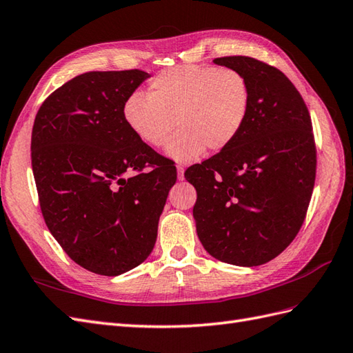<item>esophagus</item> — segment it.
I'll return each mask as SVG.
<instances>
[{
  "label": "esophagus",
  "instance_id": "1",
  "mask_svg": "<svg viewBox=\"0 0 353 353\" xmlns=\"http://www.w3.org/2000/svg\"><path fill=\"white\" fill-rule=\"evenodd\" d=\"M185 168L182 165H177V179L179 180H183L185 179Z\"/></svg>",
  "mask_w": 353,
  "mask_h": 353
}]
</instances>
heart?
Wrapping results in <instances>:
<instances>
[{
    "instance_id": "b5f03b06",
    "label": "heart",
    "mask_w": 353,
    "mask_h": 353,
    "mask_svg": "<svg viewBox=\"0 0 353 353\" xmlns=\"http://www.w3.org/2000/svg\"><path fill=\"white\" fill-rule=\"evenodd\" d=\"M250 107V88L240 71L227 67L180 65L158 74L148 97L131 94L122 116L131 132L150 148H161L173 131L165 157L189 164L205 148L219 152L239 137Z\"/></svg>"
}]
</instances>
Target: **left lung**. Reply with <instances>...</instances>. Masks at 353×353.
Masks as SVG:
<instances>
[{
  "label": "left lung",
  "mask_w": 353,
  "mask_h": 353,
  "mask_svg": "<svg viewBox=\"0 0 353 353\" xmlns=\"http://www.w3.org/2000/svg\"><path fill=\"white\" fill-rule=\"evenodd\" d=\"M213 62L248 79L250 107L228 148L186 170L196 234L213 258L256 267L282 254L304 222L316 176L312 121L282 71L249 57Z\"/></svg>",
  "instance_id": "1"
}]
</instances>
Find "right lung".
I'll return each instance as SVG.
<instances>
[{"label":"right lung","mask_w":353,"mask_h":353,"mask_svg":"<svg viewBox=\"0 0 353 353\" xmlns=\"http://www.w3.org/2000/svg\"><path fill=\"white\" fill-rule=\"evenodd\" d=\"M149 77L140 70L80 74L48 97L34 121L31 162L44 222L65 254L97 274L119 276L150 255L177 179L122 116Z\"/></svg>","instance_id":"obj_1"}]
</instances>
